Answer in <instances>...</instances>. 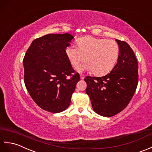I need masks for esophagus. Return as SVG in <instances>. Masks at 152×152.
<instances>
[{
  "instance_id": "34e87169",
  "label": "esophagus",
  "mask_w": 152,
  "mask_h": 152,
  "mask_svg": "<svg viewBox=\"0 0 152 152\" xmlns=\"http://www.w3.org/2000/svg\"><path fill=\"white\" fill-rule=\"evenodd\" d=\"M80 79L83 80L84 79H85V75H80Z\"/></svg>"
}]
</instances>
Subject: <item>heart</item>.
Returning <instances> with one entry per match:
<instances>
[{"instance_id":"1","label":"heart","mask_w":152,"mask_h":152,"mask_svg":"<svg viewBox=\"0 0 152 152\" xmlns=\"http://www.w3.org/2000/svg\"><path fill=\"white\" fill-rule=\"evenodd\" d=\"M77 44V48H66L65 53L74 68L86 60L87 63L77 68L79 72L88 70L92 71L96 75H105L113 69L118 59L119 45L113 39L88 36L79 39Z\"/></svg>"}]
</instances>
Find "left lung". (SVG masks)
Instances as JSON below:
<instances>
[{
	"mask_svg": "<svg viewBox=\"0 0 152 152\" xmlns=\"http://www.w3.org/2000/svg\"><path fill=\"white\" fill-rule=\"evenodd\" d=\"M120 48L116 64L110 73L101 77L85 78L86 93L93 110L101 116L110 117L126 108L135 92L139 80L138 62L126 42L116 39Z\"/></svg>",
	"mask_w": 152,
	"mask_h": 152,
	"instance_id": "1",
	"label": "left lung"
}]
</instances>
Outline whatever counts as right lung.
<instances>
[{
	"mask_svg": "<svg viewBox=\"0 0 152 152\" xmlns=\"http://www.w3.org/2000/svg\"><path fill=\"white\" fill-rule=\"evenodd\" d=\"M73 38L66 33L37 38L23 58L26 90L37 105L50 113L62 112L69 106L80 80L65 53Z\"/></svg>",
	"mask_w": 152,
	"mask_h": 152,
	"instance_id": "obj_1",
	"label": "right lung"
}]
</instances>
